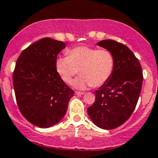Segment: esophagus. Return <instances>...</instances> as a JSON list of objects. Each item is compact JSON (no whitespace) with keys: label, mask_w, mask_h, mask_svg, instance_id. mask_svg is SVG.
Wrapping results in <instances>:
<instances>
[{"label":"esophagus","mask_w":158,"mask_h":158,"mask_svg":"<svg viewBox=\"0 0 158 158\" xmlns=\"http://www.w3.org/2000/svg\"><path fill=\"white\" fill-rule=\"evenodd\" d=\"M75 94L77 95V96H81V95L84 94V93H83V92H79V91H76Z\"/></svg>","instance_id":"obj_1"}]
</instances>
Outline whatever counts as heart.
Wrapping results in <instances>:
<instances>
[{"mask_svg": "<svg viewBox=\"0 0 158 158\" xmlns=\"http://www.w3.org/2000/svg\"><path fill=\"white\" fill-rule=\"evenodd\" d=\"M68 56L58 57L55 62L56 73L62 81L71 84L73 78L81 76L74 81L77 88L99 87L111 77L115 68L113 54L106 48L77 46L67 52Z\"/></svg>", "mask_w": 158, "mask_h": 158, "instance_id": "heart-1", "label": "heart"}]
</instances>
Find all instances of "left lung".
Segmentation results:
<instances>
[{"mask_svg": "<svg viewBox=\"0 0 158 158\" xmlns=\"http://www.w3.org/2000/svg\"><path fill=\"white\" fill-rule=\"evenodd\" d=\"M98 45L109 50L115 59L111 77L95 91L96 100L87 113L96 126L104 130L120 127L130 118L138 103L143 72L138 58L122 43L104 40Z\"/></svg>", "mask_w": 158, "mask_h": 158, "instance_id": "1", "label": "left lung"}]
</instances>
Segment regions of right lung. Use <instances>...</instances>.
<instances>
[{
	"label": "right lung",
	"mask_w": 158,
	"mask_h": 158,
	"mask_svg": "<svg viewBox=\"0 0 158 158\" xmlns=\"http://www.w3.org/2000/svg\"><path fill=\"white\" fill-rule=\"evenodd\" d=\"M65 43L42 38L24 49L13 72V86L19 110L25 118L40 128L57 123L67 111L74 92L55 68Z\"/></svg>",
	"instance_id": "add662e5"
}]
</instances>
